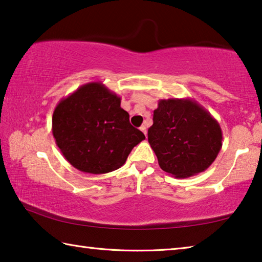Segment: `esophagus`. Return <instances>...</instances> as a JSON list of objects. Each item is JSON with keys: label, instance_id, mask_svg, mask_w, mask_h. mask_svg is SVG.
<instances>
[{"label": "esophagus", "instance_id": "esophagus-1", "mask_svg": "<svg viewBox=\"0 0 262 262\" xmlns=\"http://www.w3.org/2000/svg\"><path fill=\"white\" fill-rule=\"evenodd\" d=\"M140 129L142 130V133H143L144 135H147V127H145V126H141Z\"/></svg>", "mask_w": 262, "mask_h": 262}]
</instances>
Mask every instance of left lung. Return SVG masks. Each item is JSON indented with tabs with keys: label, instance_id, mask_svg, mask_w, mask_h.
<instances>
[{
	"label": "left lung",
	"instance_id": "obj_1",
	"mask_svg": "<svg viewBox=\"0 0 262 262\" xmlns=\"http://www.w3.org/2000/svg\"><path fill=\"white\" fill-rule=\"evenodd\" d=\"M148 141L163 171L188 178L206 171L222 148L219 121L192 98L161 99Z\"/></svg>",
	"mask_w": 262,
	"mask_h": 262
}]
</instances>
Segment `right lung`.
<instances>
[{
	"label": "right lung",
	"instance_id": "right-lung-1",
	"mask_svg": "<svg viewBox=\"0 0 262 262\" xmlns=\"http://www.w3.org/2000/svg\"><path fill=\"white\" fill-rule=\"evenodd\" d=\"M121 98L101 82H90L62 98L53 112L52 132L63 157L85 173L118 170L145 139L133 127Z\"/></svg>",
	"mask_w": 262,
	"mask_h": 262
}]
</instances>
